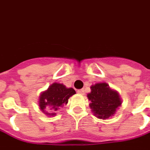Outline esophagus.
<instances>
[{"label":"esophagus","instance_id":"1","mask_svg":"<svg viewBox=\"0 0 150 150\" xmlns=\"http://www.w3.org/2000/svg\"><path fill=\"white\" fill-rule=\"evenodd\" d=\"M77 93L80 94V95H84L85 94V91H84V89H81V90H78L77 91Z\"/></svg>","mask_w":150,"mask_h":150}]
</instances>
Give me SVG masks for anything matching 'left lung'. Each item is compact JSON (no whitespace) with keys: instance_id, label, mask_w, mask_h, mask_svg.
<instances>
[{"instance_id":"1","label":"left lung","mask_w":150,"mask_h":150,"mask_svg":"<svg viewBox=\"0 0 150 150\" xmlns=\"http://www.w3.org/2000/svg\"><path fill=\"white\" fill-rule=\"evenodd\" d=\"M91 90L87 98L91 101L89 106L94 115L103 120L113 116L122 103L119 93L106 82L96 83L91 86Z\"/></svg>"}]
</instances>
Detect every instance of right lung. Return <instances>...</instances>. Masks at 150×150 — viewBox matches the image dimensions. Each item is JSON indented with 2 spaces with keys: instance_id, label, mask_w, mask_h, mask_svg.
I'll return each instance as SVG.
<instances>
[{
  "instance_id": "add662e5",
  "label": "right lung",
  "mask_w": 150,
  "mask_h": 150,
  "mask_svg": "<svg viewBox=\"0 0 150 150\" xmlns=\"http://www.w3.org/2000/svg\"><path fill=\"white\" fill-rule=\"evenodd\" d=\"M76 94L72 87H66L64 84L54 82L47 90L42 91L39 96V108L45 115L54 117L59 108L67 105L70 97Z\"/></svg>"
}]
</instances>
